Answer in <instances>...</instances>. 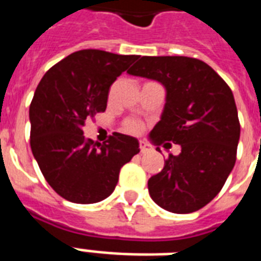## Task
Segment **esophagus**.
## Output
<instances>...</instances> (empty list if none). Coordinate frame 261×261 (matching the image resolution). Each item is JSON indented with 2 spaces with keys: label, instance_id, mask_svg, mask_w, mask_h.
<instances>
[{
  "label": "esophagus",
  "instance_id": "obj_1",
  "mask_svg": "<svg viewBox=\"0 0 261 261\" xmlns=\"http://www.w3.org/2000/svg\"><path fill=\"white\" fill-rule=\"evenodd\" d=\"M139 149H141V153H147V151L153 150L151 145L146 143L145 141H141V142H139Z\"/></svg>",
  "mask_w": 261,
  "mask_h": 261
}]
</instances>
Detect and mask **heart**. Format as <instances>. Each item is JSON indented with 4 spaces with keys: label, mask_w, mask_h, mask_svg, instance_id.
<instances>
[{
    "label": "heart",
    "mask_w": 261,
    "mask_h": 261,
    "mask_svg": "<svg viewBox=\"0 0 261 261\" xmlns=\"http://www.w3.org/2000/svg\"><path fill=\"white\" fill-rule=\"evenodd\" d=\"M126 128L128 133H138L141 130V124L137 120H128L126 124Z\"/></svg>",
    "instance_id": "1"
}]
</instances>
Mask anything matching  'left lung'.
Wrapping results in <instances>:
<instances>
[{"mask_svg": "<svg viewBox=\"0 0 261 261\" xmlns=\"http://www.w3.org/2000/svg\"><path fill=\"white\" fill-rule=\"evenodd\" d=\"M127 73L163 84L165 106L150 139L181 147L149 178L151 199L176 214L198 211L222 190L236 164L240 122L230 88L207 63L188 57H142Z\"/></svg>", "mask_w": 261, "mask_h": 261, "instance_id": "left-lung-1", "label": "left lung"}]
</instances>
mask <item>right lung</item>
<instances>
[{
    "mask_svg": "<svg viewBox=\"0 0 261 261\" xmlns=\"http://www.w3.org/2000/svg\"><path fill=\"white\" fill-rule=\"evenodd\" d=\"M101 50L75 51L40 80L30 106L31 149L51 188L69 202L108 198L120 168L139 153L138 139L114 133L107 142L84 137L87 119L107 108L115 80L138 59Z\"/></svg>",
    "mask_w": 261,
    "mask_h": 261,
    "instance_id": "right-lung-1",
    "label": "right lung"
}]
</instances>
